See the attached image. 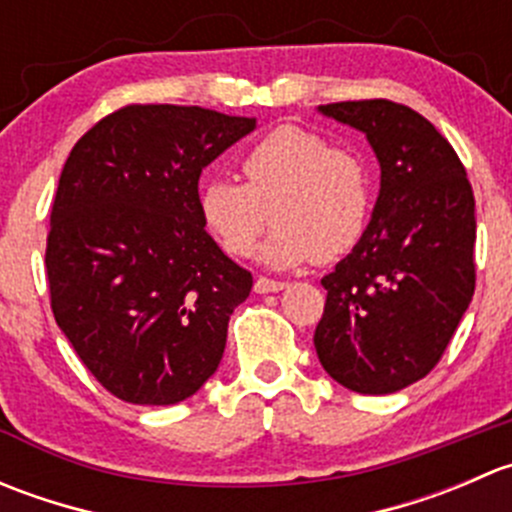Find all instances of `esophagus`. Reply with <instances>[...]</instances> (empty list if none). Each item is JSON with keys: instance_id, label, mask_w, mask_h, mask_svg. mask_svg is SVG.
<instances>
[{"instance_id": "obj_1", "label": "esophagus", "mask_w": 512, "mask_h": 512, "mask_svg": "<svg viewBox=\"0 0 512 512\" xmlns=\"http://www.w3.org/2000/svg\"><path fill=\"white\" fill-rule=\"evenodd\" d=\"M287 285L280 280H270V277H257L255 280V292L257 294H267V292H280V289H285Z\"/></svg>"}]
</instances>
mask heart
I'll use <instances>...</instances> for the list:
<instances>
[{
    "instance_id": "b5f03b06",
    "label": "heart",
    "mask_w": 512,
    "mask_h": 512,
    "mask_svg": "<svg viewBox=\"0 0 512 512\" xmlns=\"http://www.w3.org/2000/svg\"><path fill=\"white\" fill-rule=\"evenodd\" d=\"M245 185L213 178L200 190V218L227 255L247 257L270 225L265 262L332 265L359 245L371 210L369 175L354 153L299 126H277L240 160Z\"/></svg>"
}]
</instances>
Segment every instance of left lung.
Masks as SVG:
<instances>
[{
  "label": "left lung",
  "instance_id": "left-lung-1",
  "mask_svg": "<svg viewBox=\"0 0 512 512\" xmlns=\"http://www.w3.org/2000/svg\"><path fill=\"white\" fill-rule=\"evenodd\" d=\"M366 133L381 190L359 245L322 280L314 349L356 394H394L441 361L476 289V198L451 143L386 98L319 106Z\"/></svg>",
  "mask_w": 512,
  "mask_h": 512
}]
</instances>
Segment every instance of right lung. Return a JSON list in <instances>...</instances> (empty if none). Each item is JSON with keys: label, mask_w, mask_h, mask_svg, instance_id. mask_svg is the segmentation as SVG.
Returning <instances> with one entry per match:
<instances>
[{"label": "right lung", "mask_w": 512, "mask_h": 512, "mask_svg": "<svg viewBox=\"0 0 512 512\" xmlns=\"http://www.w3.org/2000/svg\"><path fill=\"white\" fill-rule=\"evenodd\" d=\"M200 106L131 103L71 148L46 235L51 312L94 379L170 406L218 369L252 275L205 232L198 180L255 128Z\"/></svg>", "instance_id": "add662e5"}]
</instances>
